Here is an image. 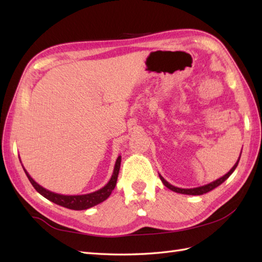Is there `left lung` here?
<instances>
[{
    "label": "left lung",
    "instance_id": "1",
    "mask_svg": "<svg viewBox=\"0 0 262 262\" xmlns=\"http://www.w3.org/2000/svg\"><path fill=\"white\" fill-rule=\"evenodd\" d=\"M240 158H241V154H240ZM240 158L237 159V161H236V163L233 165V168L227 172V173L225 174V176H223V177H221L220 179H217V180H215V181H213V182H210V183H208V185H205V186H202V187H197V188H190V189H183V188H178V187H174V186H172L171 183H169L168 181H166L164 178L161 176V174H159V177H160V179H161V181L163 182V185L166 187V188H169L170 190H172V191H174V192H178V193H183V194H192V196H199V194H204V193H206V192H208V191H210V190H213V189H215L216 187H219L220 185H222V183H223L227 178H229L232 173H233V171H234L235 169H236V166H237V164H238V161H240Z\"/></svg>",
    "mask_w": 262,
    "mask_h": 262
}]
</instances>
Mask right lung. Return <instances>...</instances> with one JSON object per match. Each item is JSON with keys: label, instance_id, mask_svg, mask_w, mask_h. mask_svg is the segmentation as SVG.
<instances>
[{"label": "right lung", "instance_id": "right-lung-1", "mask_svg": "<svg viewBox=\"0 0 262 262\" xmlns=\"http://www.w3.org/2000/svg\"><path fill=\"white\" fill-rule=\"evenodd\" d=\"M120 162H121V157H118L116 160L113 176H111L110 180L107 185L102 187L101 189H99V190H97V191L91 192V193H86V194H60V193L49 191V190H47V189L41 187L40 185H38V183L30 177V174L28 173L24 166H22V168H24L28 179H29V181L31 182L33 188H35L36 190L41 194V196L47 198L48 200H51V202H53L55 204L63 206V207H66L69 209L83 210V209L91 208V207H93V206L104 202V200L110 196L111 192H113V190L116 187L117 178H118L119 169H120Z\"/></svg>", "mask_w": 262, "mask_h": 262}]
</instances>
